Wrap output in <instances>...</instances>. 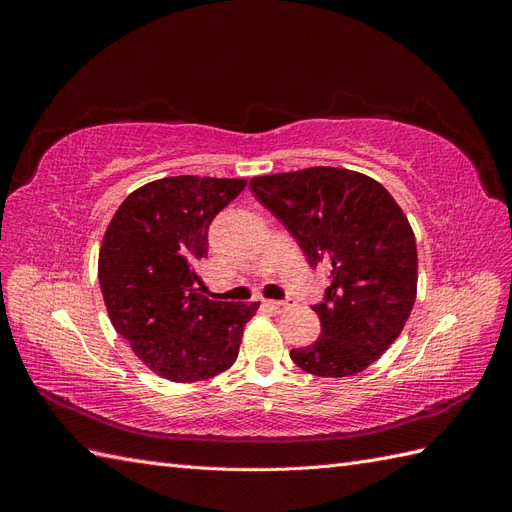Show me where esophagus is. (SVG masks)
Instances as JSON below:
<instances>
[{
	"instance_id": "34e87169",
	"label": "esophagus",
	"mask_w": 512,
	"mask_h": 512,
	"mask_svg": "<svg viewBox=\"0 0 512 512\" xmlns=\"http://www.w3.org/2000/svg\"><path fill=\"white\" fill-rule=\"evenodd\" d=\"M267 307L273 309L275 314H282V312H286V309L290 307V303L288 301H267Z\"/></svg>"
}]
</instances>
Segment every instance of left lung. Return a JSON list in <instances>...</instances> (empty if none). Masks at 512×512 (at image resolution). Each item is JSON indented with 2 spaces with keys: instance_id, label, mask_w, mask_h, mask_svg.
<instances>
[{
  "instance_id": "8db88e82",
  "label": "left lung",
  "mask_w": 512,
  "mask_h": 512,
  "mask_svg": "<svg viewBox=\"0 0 512 512\" xmlns=\"http://www.w3.org/2000/svg\"><path fill=\"white\" fill-rule=\"evenodd\" d=\"M254 196L299 241L309 265L331 273L312 309L320 337L292 348L307 374H361L389 350L412 312L418 256L406 213L382 183L348 168L314 166L254 177Z\"/></svg>"
}]
</instances>
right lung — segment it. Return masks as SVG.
Listing matches in <instances>:
<instances>
[{
    "mask_svg": "<svg viewBox=\"0 0 512 512\" xmlns=\"http://www.w3.org/2000/svg\"><path fill=\"white\" fill-rule=\"evenodd\" d=\"M245 183L196 175L145 183L104 232L98 280L108 318L166 380L198 382L226 371L260 305L213 301L196 273L207 256L209 224Z\"/></svg>",
    "mask_w": 512,
    "mask_h": 512,
    "instance_id": "add662e5",
    "label": "right lung"
}]
</instances>
